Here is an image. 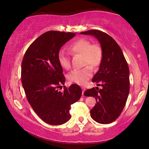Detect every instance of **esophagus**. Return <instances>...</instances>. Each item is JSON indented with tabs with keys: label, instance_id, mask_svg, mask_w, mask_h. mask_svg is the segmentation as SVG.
<instances>
[{
	"label": "esophagus",
	"instance_id": "34e87169",
	"mask_svg": "<svg viewBox=\"0 0 149 149\" xmlns=\"http://www.w3.org/2000/svg\"><path fill=\"white\" fill-rule=\"evenodd\" d=\"M82 95H84V93L86 90V88H84V87H82Z\"/></svg>",
	"mask_w": 149,
	"mask_h": 149
}]
</instances>
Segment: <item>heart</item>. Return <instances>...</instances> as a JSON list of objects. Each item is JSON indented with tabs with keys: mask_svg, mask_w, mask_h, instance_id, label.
<instances>
[{
	"mask_svg": "<svg viewBox=\"0 0 149 149\" xmlns=\"http://www.w3.org/2000/svg\"><path fill=\"white\" fill-rule=\"evenodd\" d=\"M70 53L72 55L79 54L82 56L83 65H90L92 67L99 66L102 58L101 47L97 44H91V42L84 38H80L69 47ZM58 61L61 67L69 69L71 67L70 58L66 53L61 50L58 53ZM93 74L90 66H86L81 69H76L68 75L69 81L76 84L84 85L87 83Z\"/></svg>",
	"mask_w": 149,
	"mask_h": 149,
	"instance_id": "1",
	"label": "heart"
}]
</instances>
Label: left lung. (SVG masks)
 <instances>
[{"label":"left lung","instance_id":"1","mask_svg":"<svg viewBox=\"0 0 149 149\" xmlns=\"http://www.w3.org/2000/svg\"><path fill=\"white\" fill-rule=\"evenodd\" d=\"M80 33L95 36L100 44L102 61L92 82L102 88L89 89L84 95L95 97L96 104L90 110L92 119L100 124H109L118 118L127 102L130 91L128 63L119 45L107 33L97 30Z\"/></svg>","mask_w":149,"mask_h":149}]
</instances>
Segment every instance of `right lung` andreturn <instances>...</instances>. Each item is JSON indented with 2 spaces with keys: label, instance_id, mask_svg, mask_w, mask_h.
Wrapping results in <instances>:
<instances>
[{
  "label": "right lung",
  "instance_id": "obj_1",
  "mask_svg": "<svg viewBox=\"0 0 149 149\" xmlns=\"http://www.w3.org/2000/svg\"><path fill=\"white\" fill-rule=\"evenodd\" d=\"M76 33L49 31L41 35L25 52L21 66V81L28 101L40 118L52 125H62L71 119L72 104L80 99L77 84L63 87L65 78L58 61L61 47Z\"/></svg>",
  "mask_w": 149,
  "mask_h": 149
}]
</instances>
